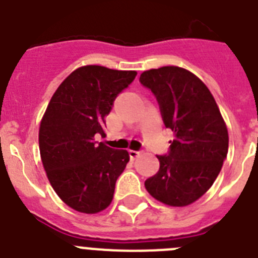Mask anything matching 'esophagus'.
Returning <instances> with one entry per match:
<instances>
[{"label": "esophagus", "instance_id": "esophagus-1", "mask_svg": "<svg viewBox=\"0 0 258 258\" xmlns=\"http://www.w3.org/2000/svg\"><path fill=\"white\" fill-rule=\"evenodd\" d=\"M140 154H141L140 150H129V156H131L132 159H136Z\"/></svg>", "mask_w": 258, "mask_h": 258}]
</instances>
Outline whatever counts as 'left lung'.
I'll use <instances>...</instances> for the list:
<instances>
[{"mask_svg": "<svg viewBox=\"0 0 258 258\" xmlns=\"http://www.w3.org/2000/svg\"><path fill=\"white\" fill-rule=\"evenodd\" d=\"M140 83L156 98L165 127L174 133L159 172L146 179L150 195L184 207L203 197L220 174L229 134L209 89L190 71L166 66L145 71Z\"/></svg>", "mask_w": 258, "mask_h": 258, "instance_id": "1", "label": "left lung"}]
</instances>
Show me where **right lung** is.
<instances>
[{"mask_svg":"<svg viewBox=\"0 0 258 258\" xmlns=\"http://www.w3.org/2000/svg\"><path fill=\"white\" fill-rule=\"evenodd\" d=\"M136 76V71L85 66L50 99L38 133L41 160L54 191L75 211L98 213L112 202L129 154L98 142L95 136H104L106 116Z\"/></svg>","mask_w":258,"mask_h":258,"instance_id":"add662e5","label":"right lung"}]
</instances>
